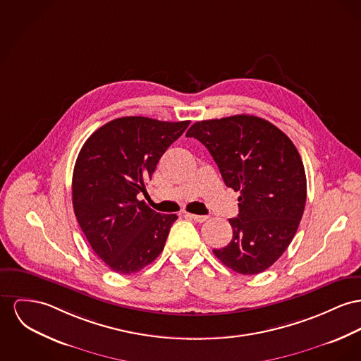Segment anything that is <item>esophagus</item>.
Instances as JSON below:
<instances>
[{
    "instance_id": "1",
    "label": "esophagus",
    "mask_w": 361,
    "mask_h": 361,
    "mask_svg": "<svg viewBox=\"0 0 361 361\" xmlns=\"http://www.w3.org/2000/svg\"><path fill=\"white\" fill-rule=\"evenodd\" d=\"M186 216L192 219L194 221H198V223H204V221H207L209 219V217L204 216V215H194V214H186Z\"/></svg>"
}]
</instances>
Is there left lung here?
<instances>
[{"instance_id": "1", "label": "left lung", "mask_w": 361, "mask_h": 361, "mask_svg": "<svg viewBox=\"0 0 361 361\" xmlns=\"http://www.w3.org/2000/svg\"><path fill=\"white\" fill-rule=\"evenodd\" d=\"M186 137L204 145L227 188L240 192L233 240L214 249L217 259L242 275L274 264L297 233L307 201L301 156L276 126L252 115L194 123Z\"/></svg>"}]
</instances>
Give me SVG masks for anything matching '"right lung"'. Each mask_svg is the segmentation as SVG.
<instances>
[{
	"mask_svg": "<svg viewBox=\"0 0 361 361\" xmlns=\"http://www.w3.org/2000/svg\"><path fill=\"white\" fill-rule=\"evenodd\" d=\"M190 121L126 116L94 131L73 175L76 220L97 256L118 274H134L163 252L176 215H161L137 195Z\"/></svg>",
	"mask_w": 361,
	"mask_h": 361,
	"instance_id": "add662e5",
	"label": "right lung"
}]
</instances>
